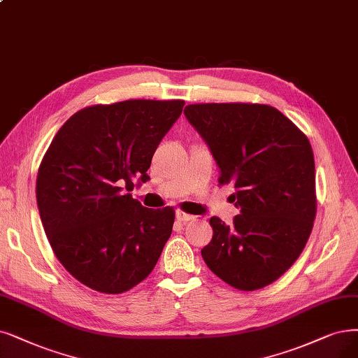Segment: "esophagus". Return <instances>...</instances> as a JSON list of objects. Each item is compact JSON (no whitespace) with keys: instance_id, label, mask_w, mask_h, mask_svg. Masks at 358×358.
<instances>
[{"instance_id":"obj_1","label":"esophagus","mask_w":358,"mask_h":358,"mask_svg":"<svg viewBox=\"0 0 358 358\" xmlns=\"http://www.w3.org/2000/svg\"><path fill=\"white\" fill-rule=\"evenodd\" d=\"M176 219L179 220V222H189V220H194L195 219V216H192V214H188V213H185V211H182V210H178L176 211Z\"/></svg>"}]
</instances>
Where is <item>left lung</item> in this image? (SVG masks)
Listing matches in <instances>:
<instances>
[{
	"instance_id": "8db88e82",
	"label": "left lung",
	"mask_w": 358,
	"mask_h": 358,
	"mask_svg": "<svg viewBox=\"0 0 358 358\" xmlns=\"http://www.w3.org/2000/svg\"><path fill=\"white\" fill-rule=\"evenodd\" d=\"M183 113L220 169L219 185H234L241 208L231 226L210 219L203 259L236 289L264 288L295 263L311 234L317 199L310 141L266 104H189Z\"/></svg>"
}]
</instances>
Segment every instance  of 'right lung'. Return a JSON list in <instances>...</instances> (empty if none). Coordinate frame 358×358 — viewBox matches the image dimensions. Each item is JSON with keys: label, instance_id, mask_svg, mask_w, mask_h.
<instances>
[{"label": "right lung", "instance_id": "right-lung-1", "mask_svg": "<svg viewBox=\"0 0 358 358\" xmlns=\"http://www.w3.org/2000/svg\"><path fill=\"white\" fill-rule=\"evenodd\" d=\"M185 101L127 99L75 113L41 162L36 203L50 245L88 288L122 294L159 262L175 210L141 206L129 194L150 178L152 155Z\"/></svg>", "mask_w": 358, "mask_h": 358}]
</instances>
